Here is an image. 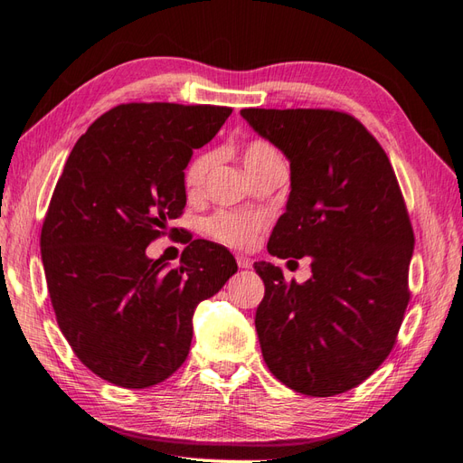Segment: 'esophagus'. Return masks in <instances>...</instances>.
Here are the masks:
<instances>
[{
  "mask_svg": "<svg viewBox=\"0 0 463 463\" xmlns=\"http://www.w3.org/2000/svg\"><path fill=\"white\" fill-rule=\"evenodd\" d=\"M236 263H239L241 269H250V268H252V260L246 258V256H236Z\"/></svg>",
  "mask_w": 463,
  "mask_h": 463,
  "instance_id": "obj_1",
  "label": "esophagus"
}]
</instances>
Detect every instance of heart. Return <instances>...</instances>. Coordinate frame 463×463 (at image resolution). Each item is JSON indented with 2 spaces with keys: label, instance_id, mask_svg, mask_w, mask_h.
Returning a JSON list of instances; mask_svg holds the SVG:
<instances>
[{
  "label": "heart",
  "instance_id": "1",
  "mask_svg": "<svg viewBox=\"0 0 463 463\" xmlns=\"http://www.w3.org/2000/svg\"><path fill=\"white\" fill-rule=\"evenodd\" d=\"M279 161H281L279 153H277L266 141H250L242 153L244 168L252 178L260 175L261 170H266L269 165H275ZM213 165H215L213 151H203L192 158L190 165L186 166V173H184V184H186L190 194H200L203 190L207 175ZM261 222L263 219L260 215H242V213H231V211H219V213L207 219L205 231L221 242H227L232 246H248L254 241Z\"/></svg>",
  "mask_w": 463,
  "mask_h": 463
}]
</instances>
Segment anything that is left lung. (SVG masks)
I'll list each match as a JSON object with an SVG mask.
<instances>
[{
  "mask_svg": "<svg viewBox=\"0 0 463 463\" xmlns=\"http://www.w3.org/2000/svg\"><path fill=\"white\" fill-rule=\"evenodd\" d=\"M241 116L290 165V194L268 250L312 258V277L287 283L269 261L256 310L263 361L290 390L343 393L390 354L409 302L413 229L390 158L353 116L244 109Z\"/></svg>",
  "mask_w": 463,
  "mask_h": 463,
  "instance_id": "obj_1",
  "label": "left lung"
}]
</instances>
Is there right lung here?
<instances>
[{"instance_id":"right-lung-1","label":"right lung","mask_w":463,"mask_h":463,"mask_svg":"<svg viewBox=\"0 0 463 463\" xmlns=\"http://www.w3.org/2000/svg\"><path fill=\"white\" fill-rule=\"evenodd\" d=\"M231 112L120 104L79 137L63 166L41 234L48 293L79 361L110 384L141 390L175 374L190 353L195 307L239 269L209 241L184 248L180 268L145 254L182 215L194 149Z\"/></svg>"}]
</instances>
